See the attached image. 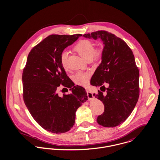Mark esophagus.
<instances>
[{"label": "esophagus", "mask_w": 160, "mask_h": 160, "mask_svg": "<svg viewBox=\"0 0 160 160\" xmlns=\"http://www.w3.org/2000/svg\"><path fill=\"white\" fill-rule=\"evenodd\" d=\"M87 95H88V98L89 100H91L93 98V94L91 92L87 91Z\"/></svg>", "instance_id": "esophagus-1"}]
</instances>
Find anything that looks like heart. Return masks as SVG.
<instances>
[{
    "mask_svg": "<svg viewBox=\"0 0 160 160\" xmlns=\"http://www.w3.org/2000/svg\"><path fill=\"white\" fill-rule=\"evenodd\" d=\"M74 49L79 54V55L84 59L88 60L91 59L92 57L99 58L102 57L103 53V49L102 47H98L94 49V45L91 41L88 40H81L76 46ZM68 53L65 51L62 52L60 57V62L62 67L65 69L67 68ZM89 78V74L79 72L76 74L73 79L74 82L81 86H86L88 84Z\"/></svg>",
    "mask_w": 160,
    "mask_h": 160,
    "instance_id": "heart-1",
    "label": "heart"
}]
</instances>
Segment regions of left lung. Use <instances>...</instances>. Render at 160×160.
Here are the masks:
<instances>
[{
  "mask_svg": "<svg viewBox=\"0 0 160 160\" xmlns=\"http://www.w3.org/2000/svg\"><path fill=\"white\" fill-rule=\"evenodd\" d=\"M83 36L95 40L99 38L103 42L102 62L93 74L91 84L103 88V92L106 90L103 84H108L105 95L99 91L93 94L105 106L103 113L97 117V122L103 127H116L131 114L139 97V71L134 54L123 40L107 31H97Z\"/></svg>",
  "mask_w": 160,
  "mask_h": 160,
  "instance_id": "8db88e82",
  "label": "left lung"
}]
</instances>
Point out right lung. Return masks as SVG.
<instances>
[{"label": "right lung", "instance_id": "add662e5", "mask_svg": "<svg viewBox=\"0 0 160 160\" xmlns=\"http://www.w3.org/2000/svg\"><path fill=\"white\" fill-rule=\"evenodd\" d=\"M81 34H52L32 48L23 69V100L34 120L46 131L61 134L71 129L76 112L88 100L84 88L72 86L60 57L68 46ZM62 83L72 93L59 96L56 89Z\"/></svg>", "mask_w": 160, "mask_h": 160}]
</instances>
